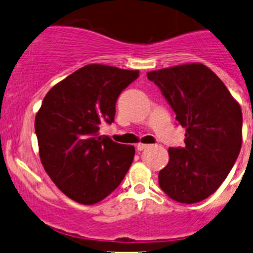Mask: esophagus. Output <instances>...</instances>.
Returning a JSON list of instances; mask_svg holds the SVG:
<instances>
[{"label":"esophagus","mask_w":253,"mask_h":253,"mask_svg":"<svg viewBox=\"0 0 253 253\" xmlns=\"http://www.w3.org/2000/svg\"><path fill=\"white\" fill-rule=\"evenodd\" d=\"M148 147H149V144H144V143H138V144L136 145V148L138 152H141V150L145 149V148H148Z\"/></svg>","instance_id":"1"}]
</instances>
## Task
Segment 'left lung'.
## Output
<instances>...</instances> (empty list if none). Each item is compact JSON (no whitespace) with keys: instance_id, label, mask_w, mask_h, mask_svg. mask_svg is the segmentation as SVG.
Returning a JSON list of instances; mask_svg holds the SVG:
<instances>
[{"instance_id":"left-lung-1","label":"left lung","mask_w":253,"mask_h":253,"mask_svg":"<svg viewBox=\"0 0 253 253\" xmlns=\"http://www.w3.org/2000/svg\"><path fill=\"white\" fill-rule=\"evenodd\" d=\"M186 128L185 147L169 148L159 186L171 200L197 203L215 192L239 157L242 112L225 84L202 63L147 73Z\"/></svg>"}]
</instances>
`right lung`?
<instances>
[{"label":"right lung","instance_id":"obj_1","mask_svg":"<svg viewBox=\"0 0 253 253\" xmlns=\"http://www.w3.org/2000/svg\"><path fill=\"white\" fill-rule=\"evenodd\" d=\"M138 71L88 65L48 90L35 116L39 154L55 185L82 205L100 202L121 183L134 157L133 145L99 136L111 125L115 105Z\"/></svg>","mask_w":253,"mask_h":253}]
</instances>
